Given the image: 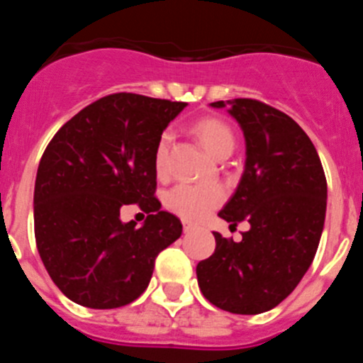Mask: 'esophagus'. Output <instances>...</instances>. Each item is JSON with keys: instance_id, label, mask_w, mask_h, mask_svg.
Instances as JSON below:
<instances>
[{"instance_id": "esophagus-1", "label": "esophagus", "mask_w": 363, "mask_h": 363, "mask_svg": "<svg viewBox=\"0 0 363 363\" xmlns=\"http://www.w3.org/2000/svg\"><path fill=\"white\" fill-rule=\"evenodd\" d=\"M182 223H184V230H185V233H191V230L194 229V223H191V221L184 220V221H182Z\"/></svg>"}]
</instances>
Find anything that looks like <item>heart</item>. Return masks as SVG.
Segmentation results:
<instances>
[{
  "label": "heart",
  "instance_id": "obj_1",
  "mask_svg": "<svg viewBox=\"0 0 363 363\" xmlns=\"http://www.w3.org/2000/svg\"><path fill=\"white\" fill-rule=\"evenodd\" d=\"M194 133L200 138L203 147L216 158L221 150L233 149L234 134L229 129V125L223 123L218 118H203L194 125ZM172 134L167 130L160 136L158 145L154 150V169L158 176H165L169 171V147H171ZM225 192L220 185L207 184V185H192V184H178L167 192L165 205L167 209L185 220H201L205 218L214 207L223 201Z\"/></svg>",
  "mask_w": 363,
  "mask_h": 363
}]
</instances>
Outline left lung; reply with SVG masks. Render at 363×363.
I'll list each match as a JSON object with an SVG mask.
<instances>
[{"mask_svg":"<svg viewBox=\"0 0 363 363\" xmlns=\"http://www.w3.org/2000/svg\"><path fill=\"white\" fill-rule=\"evenodd\" d=\"M238 121L245 167L233 198L218 216L230 227L249 221L242 242L216 240L196 277L203 296L234 314H259L294 291L322 238L327 182L322 162L300 125L256 99L214 101Z\"/></svg>","mask_w":363,"mask_h":363,"instance_id":"obj_1","label":"left lung"}]
</instances>
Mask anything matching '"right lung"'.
Instances as JSON below:
<instances>
[{
    "label": "right lung",
    "mask_w": 363,
    "mask_h": 363,
    "mask_svg": "<svg viewBox=\"0 0 363 363\" xmlns=\"http://www.w3.org/2000/svg\"><path fill=\"white\" fill-rule=\"evenodd\" d=\"M182 101L140 94L98 99L54 134L38 167L34 234L57 289L91 309L142 296L154 259L182 236V221L154 198V150ZM150 213L142 228L121 221V206Z\"/></svg>",
    "instance_id": "right-lung-1"
}]
</instances>
